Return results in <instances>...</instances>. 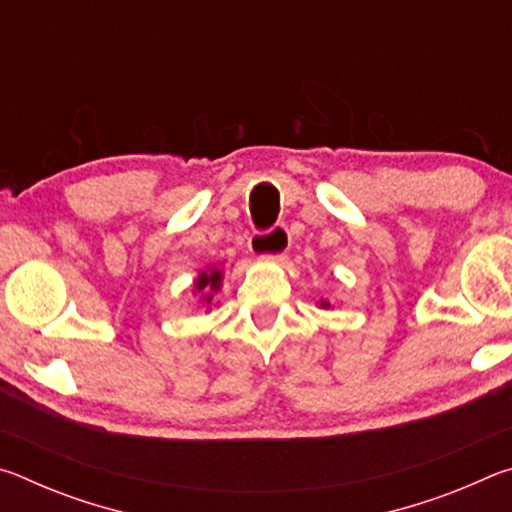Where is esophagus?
<instances>
[{"label":"esophagus","mask_w":512,"mask_h":512,"mask_svg":"<svg viewBox=\"0 0 512 512\" xmlns=\"http://www.w3.org/2000/svg\"><path fill=\"white\" fill-rule=\"evenodd\" d=\"M289 244L291 235L284 225H275L273 230L257 232V235L250 237V250H253L257 257H282L289 250Z\"/></svg>","instance_id":"34e87169"}]
</instances>
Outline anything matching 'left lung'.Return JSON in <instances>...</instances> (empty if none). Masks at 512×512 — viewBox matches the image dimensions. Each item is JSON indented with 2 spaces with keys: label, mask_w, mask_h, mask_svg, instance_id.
<instances>
[{
  "label": "left lung",
  "mask_w": 512,
  "mask_h": 512,
  "mask_svg": "<svg viewBox=\"0 0 512 512\" xmlns=\"http://www.w3.org/2000/svg\"><path fill=\"white\" fill-rule=\"evenodd\" d=\"M318 307H320V309H329V307H332V302H329V300H320Z\"/></svg>",
  "instance_id": "1"
}]
</instances>
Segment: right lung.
<instances>
[{
	"label": "right lung",
	"mask_w": 512,
	"mask_h": 512,
	"mask_svg": "<svg viewBox=\"0 0 512 512\" xmlns=\"http://www.w3.org/2000/svg\"><path fill=\"white\" fill-rule=\"evenodd\" d=\"M223 287V268L221 266H207L205 271L198 273L194 280V296H198V302L203 307H210L214 302V296L221 291Z\"/></svg>",
	"instance_id": "1"
}]
</instances>
